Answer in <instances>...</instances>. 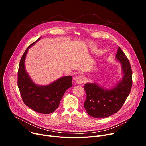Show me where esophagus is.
Masks as SVG:
<instances>
[{
	"mask_svg": "<svg viewBox=\"0 0 146 146\" xmlns=\"http://www.w3.org/2000/svg\"><path fill=\"white\" fill-rule=\"evenodd\" d=\"M84 80L85 78L83 76H77L75 78V82L78 84H81L82 83H84Z\"/></svg>",
	"mask_w": 146,
	"mask_h": 146,
	"instance_id": "esophagus-1",
	"label": "esophagus"
}]
</instances>
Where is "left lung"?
<instances>
[{"label": "left lung", "instance_id": "8db88e82", "mask_svg": "<svg viewBox=\"0 0 146 146\" xmlns=\"http://www.w3.org/2000/svg\"><path fill=\"white\" fill-rule=\"evenodd\" d=\"M116 59L121 63L123 77L117 86L105 90L96 83H87L84 88L87 94L84 108L91 117L98 118L108 117L117 113L127 100L132 88V72L129 61L118 47Z\"/></svg>", "mask_w": 146, "mask_h": 146}]
</instances>
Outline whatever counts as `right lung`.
Segmentation results:
<instances>
[{"mask_svg": "<svg viewBox=\"0 0 146 146\" xmlns=\"http://www.w3.org/2000/svg\"><path fill=\"white\" fill-rule=\"evenodd\" d=\"M40 38L29 46L21 58L17 84L22 99L27 106L36 112L48 114L55 111L65 91L73 86L72 76L60 78L46 86H39L33 83L25 71V58L28 49Z\"/></svg>", "mask_w": 146, "mask_h": 146, "instance_id": "1", "label": "right lung"}]
</instances>
